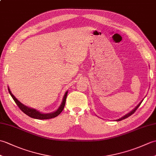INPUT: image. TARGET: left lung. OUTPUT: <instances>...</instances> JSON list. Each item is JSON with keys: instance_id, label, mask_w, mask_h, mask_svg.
<instances>
[{"instance_id": "obj_1", "label": "left lung", "mask_w": 156, "mask_h": 156, "mask_svg": "<svg viewBox=\"0 0 156 156\" xmlns=\"http://www.w3.org/2000/svg\"><path fill=\"white\" fill-rule=\"evenodd\" d=\"M142 101H143V100H142L140 102V103H139L137 106H136V107H135L133 109V110H132V111H131L130 112H128V113H127V114H126L125 115H124V116H122V117H121V118H119V119H117V120H115L116 121H122V120H123V119H126V118H127V117H130V116L131 115H133V113H134V112H135V111H136L137 110V108L139 107H140V105L141 104V102H142Z\"/></svg>"}]
</instances>
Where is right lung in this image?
<instances>
[{
    "label": "right lung",
    "instance_id": "add662e5",
    "mask_svg": "<svg viewBox=\"0 0 156 156\" xmlns=\"http://www.w3.org/2000/svg\"><path fill=\"white\" fill-rule=\"evenodd\" d=\"M8 90H9L10 94H11L12 98H13V100L15 101V103L17 105V106L20 108V109H21V110L23 112H24L25 114L28 115L29 117L34 118V119H49L54 118L55 117H57V116H58L59 114L61 113V112L63 111V109H64V106L66 104V97H67V94L68 92V90L65 92V94L62 99V103L60 105H59V107H58L57 110L54 111V112H48V113H43V112H39V111H37L35 108L27 107L26 105L21 103V102L19 101L18 99L16 98L15 96L12 94V92H11V90H10L9 87H8Z\"/></svg>",
    "mask_w": 156,
    "mask_h": 156
}]
</instances>
